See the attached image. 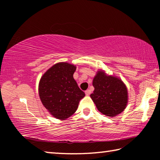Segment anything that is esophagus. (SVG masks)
<instances>
[{"label":"esophagus","mask_w":160,"mask_h":160,"mask_svg":"<svg viewBox=\"0 0 160 160\" xmlns=\"http://www.w3.org/2000/svg\"><path fill=\"white\" fill-rule=\"evenodd\" d=\"M90 93H91V90H87L85 91V94H86L87 96L90 95Z\"/></svg>","instance_id":"34e87169"}]
</instances>
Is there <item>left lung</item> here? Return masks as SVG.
<instances>
[{
	"mask_svg": "<svg viewBox=\"0 0 160 160\" xmlns=\"http://www.w3.org/2000/svg\"><path fill=\"white\" fill-rule=\"evenodd\" d=\"M92 85L94 90L90 97L99 112L113 117L126 109L128 101V89L121 78L99 70L94 77Z\"/></svg>",
	"mask_w": 160,
	"mask_h": 160,
	"instance_id": "1",
	"label": "left lung"
}]
</instances>
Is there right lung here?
I'll return each mask as SVG.
<instances>
[{"instance_id":"1","label":"right lung","mask_w":160,"mask_h":160,"mask_svg":"<svg viewBox=\"0 0 160 160\" xmlns=\"http://www.w3.org/2000/svg\"><path fill=\"white\" fill-rule=\"evenodd\" d=\"M75 70V65L60 62L48 69L39 80V95L42 104L59 120H66L73 114L85 96L73 78Z\"/></svg>"}]
</instances>
